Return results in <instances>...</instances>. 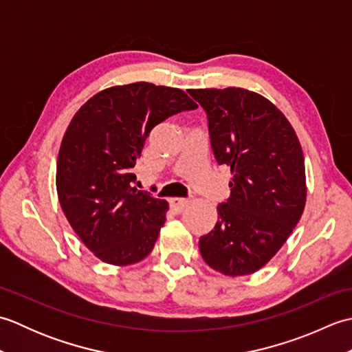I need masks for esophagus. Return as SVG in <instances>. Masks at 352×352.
Segmentation results:
<instances>
[{
	"label": "esophagus",
	"instance_id": "esophagus-1",
	"mask_svg": "<svg viewBox=\"0 0 352 352\" xmlns=\"http://www.w3.org/2000/svg\"><path fill=\"white\" fill-rule=\"evenodd\" d=\"M188 204H189V199H184V198H170L169 199L170 210H174L175 213H182L184 210V207Z\"/></svg>",
	"mask_w": 352,
	"mask_h": 352
}]
</instances>
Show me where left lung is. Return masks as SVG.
<instances>
[{
  "label": "left lung",
  "mask_w": 352,
  "mask_h": 352,
  "mask_svg": "<svg viewBox=\"0 0 352 352\" xmlns=\"http://www.w3.org/2000/svg\"><path fill=\"white\" fill-rule=\"evenodd\" d=\"M204 109L213 155L231 168L230 197L218 222L199 237L214 271L230 276L263 267L304 212L305 166L301 144L274 104L241 87L190 89Z\"/></svg>",
  "instance_id": "1"
}]
</instances>
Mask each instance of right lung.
I'll return each instance as SVG.
<instances>
[{
	"mask_svg": "<svg viewBox=\"0 0 352 352\" xmlns=\"http://www.w3.org/2000/svg\"><path fill=\"white\" fill-rule=\"evenodd\" d=\"M197 107L180 89L140 81L94 95L72 118L57 159L58 201L106 263L131 265L153 251L168 203L133 188V168L155 125Z\"/></svg>",
	"mask_w": 352,
	"mask_h": 352,
	"instance_id": "add662e5",
	"label": "right lung"
}]
</instances>
